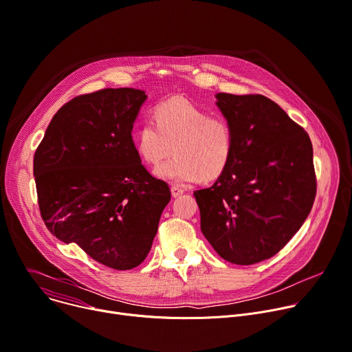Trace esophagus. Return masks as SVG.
Returning a JSON list of instances; mask_svg holds the SVG:
<instances>
[{"instance_id":"esophagus-1","label":"esophagus","mask_w":352,"mask_h":352,"mask_svg":"<svg viewBox=\"0 0 352 352\" xmlns=\"http://www.w3.org/2000/svg\"><path fill=\"white\" fill-rule=\"evenodd\" d=\"M170 192H172L173 197H179V196H182L184 193V188H182L179 186H172L170 187Z\"/></svg>"}]
</instances>
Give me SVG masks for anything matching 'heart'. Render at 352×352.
<instances>
[{
    "label": "heart",
    "mask_w": 352,
    "mask_h": 352,
    "mask_svg": "<svg viewBox=\"0 0 352 352\" xmlns=\"http://www.w3.org/2000/svg\"><path fill=\"white\" fill-rule=\"evenodd\" d=\"M155 120L146 118L133 135L141 157L151 165L175 157L155 168L156 177L175 183L212 180L228 168L234 153L231 124L220 116L182 98L156 107Z\"/></svg>",
    "instance_id": "1"
}]
</instances>
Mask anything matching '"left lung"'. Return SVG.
Returning a JSON list of instances; mask_svg holds the SVG:
<instances>
[{
	"mask_svg": "<svg viewBox=\"0 0 352 352\" xmlns=\"http://www.w3.org/2000/svg\"><path fill=\"white\" fill-rule=\"evenodd\" d=\"M231 124L234 153L211 187L195 192L200 228L214 251L235 265L278 254L300 230L316 197L307 132L259 94H215Z\"/></svg>",
	"mask_w": 352,
	"mask_h": 352,
	"instance_id": "obj_1",
	"label": "left lung"
}]
</instances>
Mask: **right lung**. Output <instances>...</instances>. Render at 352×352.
<instances>
[{
  "label": "right lung",
  "instance_id": "right-lung-1",
  "mask_svg": "<svg viewBox=\"0 0 352 352\" xmlns=\"http://www.w3.org/2000/svg\"><path fill=\"white\" fill-rule=\"evenodd\" d=\"M146 98L129 87L73 98L52 118L34 157L47 230L117 270L146 258L170 201L169 186L149 175L132 141Z\"/></svg>",
  "mask_w": 352,
  "mask_h": 352
}]
</instances>
